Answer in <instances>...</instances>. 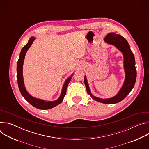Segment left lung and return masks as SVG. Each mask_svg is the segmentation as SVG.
<instances>
[{
    "instance_id": "left-lung-1",
    "label": "left lung",
    "mask_w": 149,
    "mask_h": 149,
    "mask_svg": "<svg viewBox=\"0 0 149 149\" xmlns=\"http://www.w3.org/2000/svg\"><path fill=\"white\" fill-rule=\"evenodd\" d=\"M104 40L105 43L114 46L123 54L124 58V69L125 74V79L123 86L114 97L103 99L97 97L92 94L86 75H85L84 77V83L88 94L94 100L104 104H116L124 99L134 86L137 77L135 58L133 53L130 49L128 42L121 35L114 32L109 33L104 38Z\"/></svg>"
}]
</instances>
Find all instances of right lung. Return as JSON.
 Wrapping results in <instances>:
<instances>
[{
  "label": "right lung",
  "instance_id": "right-lung-1",
  "mask_svg": "<svg viewBox=\"0 0 149 149\" xmlns=\"http://www.w3.org/2000/svg\"><path fill=\"white\" fill-rule=\"evenodd\" d=\"M35 39V38L33 36H32L29 39L28 44L23 47V48L20 51L19 58L17 63V84H18L19 88L21 94H22L24 98L28 102H29L32 106H33L36 109H38L40 110H48L55 107V106L59 104L63 101V97H65L66 94L67 86L71 79V77H72L73 74H72V75L70 77H69L65 81L64 84H63V86L62 87L61 95L56 100L47 101L44 100H41V99L33 97L31 94H29L28 92L26 91V88L25 87V84H24V77H23V65H24V59H25L26 53L27 51L29 49V48L31 47L32 44H33Z\"/></svg>",
  "mask_w": 149,
  "mask_h": 149
}]
</instances>
